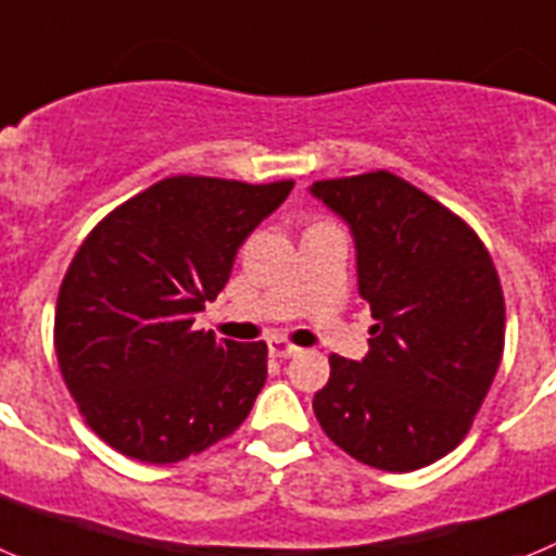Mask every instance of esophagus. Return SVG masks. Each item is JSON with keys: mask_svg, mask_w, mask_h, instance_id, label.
Segmentation results:
<instances>
[{"mask_svg": "<svg viewBox=\"0 0 556 556\" xmlns=\"http://www.w3.org/2000/svg\"><path fill=\"white\" fill-rule=\"evenodd\" d=\"M268 352H271V357H293V354L299 352V346H293V343H288V340L282 338H274L268 340Z\"/></svg>", "mask_w": 556, "mask_h": 556, "instance_id": "34e87169", "label": "esophagus"}]
</instances>
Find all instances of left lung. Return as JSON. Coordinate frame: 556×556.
<instances>
[{"label":"left lung","instance_id":"1","mask_svg":"<svg viewBox=\"0 0 556 556\" xmlns=\"http://www.w3.org/2000/svg\"><path fill=\"white\" fill-rule=\"evenodd\" d=\"M309 193L346 224L374 327L363 359L329 357L313 399L334 446L390 473L446 457L482 407L504 352V296L463 218L388 172Z\"/></svg>","mask_w":556,"mask_h":556}]
</instances>
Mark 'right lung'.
<instances>
[{"label":"right lung","instance_id":"add662e5","mask_svg":"<svg viewBox=\"0 0 556 556\" xmlns=\"http://www.w3.org/2000/svg\"><path fill=\"white\" fill-rule=\"evenodd\" d=\"M290 191L182 174L85 238L60 285L54 352L88 427L116 452L179 463L247 421L266 384V343L216 340L193 321Z\"/></svg>","mask_w":556,"mask_h":556}]
</instances>
